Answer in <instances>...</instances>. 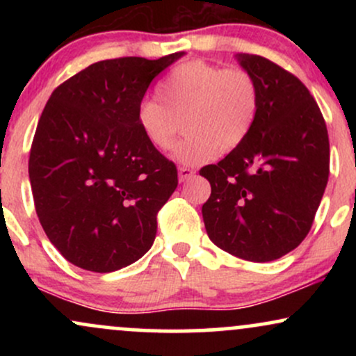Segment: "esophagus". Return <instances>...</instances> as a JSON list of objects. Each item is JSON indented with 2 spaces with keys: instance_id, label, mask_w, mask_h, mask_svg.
Instances as JSON below:
<instances>
[{
  "instance_id": "34e87169",
  "label": "esophagus",
  "mask_w": 356,
  "mask_h": 356,
  "mask_svg": "<svg viewBox=\"0 0 356 356\" xmlns=\"http://www.w3.org/2000/svg\"><path fill=\"white\" fill-rule=\"evenodd\" d=\"M194 170L192 169H189V167H179V181L181 182H184V181H187V179H191V177H194Z\"/></svg>"
}]
</instances>
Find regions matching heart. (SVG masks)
<instances>
[{
	"label": "heart",
	"mask_w": 356,
	"mask_h": 356,
	"mask_svg": "<svg viewBox=\"0 0 356 356\" xmlns=\"http://www.w3.org/2000/svg\"><path fill=\"white\" fill-rule=\"evenodd\" d=\"M157 100L137 107V125L152 149L174 144L181 122L186 136L172 157L199 165L219 152H231L246 140L261 107L259 85L243 68H224L202 60L177 65L159 81Z\"/></svg>",
	"instance_id": "1"
}]
</instances>
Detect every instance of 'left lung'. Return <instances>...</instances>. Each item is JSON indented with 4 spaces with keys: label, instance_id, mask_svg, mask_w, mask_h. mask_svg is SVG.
<instances>
[{
    "label": "left lung",
    "instance_id": "1",
    "mask_svg": "<svg viewBox=\"0 0 356 356\" xmlns=\"http://www.w3.org/2000/svg\"><path fill=\"white\" fill-rule=\"evenodd\" d=\"M261 92L246 140L199 174L211 184L202 206L207 236L241 259L266 263L306 238L330 175L325 118L309 90L259 55H238Z\"/></svg>",
    "mask_w": 356,
    "mask_h": 356
}]
</instances>
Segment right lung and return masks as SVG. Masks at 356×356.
Returning <instances> with one entry per match:
<instances>
[{
    "mask_svg": "<svg viewBox=\"0 0 356 356\" xmlns=\"http://www.w3.org/2000/svg\"><path fill=\"white\" fill-rule=\"evenodd\" d=\"M182 55L97 61L44 105L28 174L43 231L75 266L112 273L154 244L177 169L147 144L137 107L150 81Z\"/></svg>",
    "mask_w": 356,
    "mask_h": 356,
    "instance_id": "1",
    "label": "right lung"
}]
</instances>
